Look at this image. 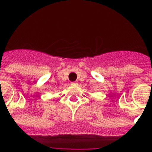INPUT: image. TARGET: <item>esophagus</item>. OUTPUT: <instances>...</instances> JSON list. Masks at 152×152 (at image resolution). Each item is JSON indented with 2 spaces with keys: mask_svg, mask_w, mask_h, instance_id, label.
Instances as JSON below:
<instances>
[{
  "mask_svg": "<svg viewBox=\"0 0 152 152\" xmlns=\"http://www.w3.org/2000/svg\"><path fill=\"white\" fill-rule=\"evenodd\" d=\"M77 84V83H75V82L72 83V84Z\"/></svg>",
  "mask_w": 152,
  "mask_h": 152,
  "instance_id": "obj_1",
  "label": "esophagus"
}]
</instances>
